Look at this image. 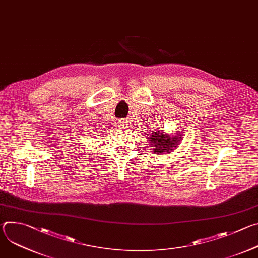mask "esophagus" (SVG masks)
Returning <instances> with one entry per match:
<instances>
[{"label": "esophagus", "mask_w": 258, "mask_h": 258, "mask_svg": "<svg viewBox=\"0 0 258 258\" xmlns=\"http://www.w3.org/2000/svg\"><path fill=\"white\" fill-rule=\"evenodd\" d=\"M118 124H119V126H120V127L124 128V127L127 125V121H126V120H124V119H120V120L118 121Z\"/></svg>", "instance_id": "1"}]
</instances>
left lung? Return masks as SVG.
Masks as SVG:
<instances>
[{
  "label": "left lung",
  "mask_w": 258,
  "mask_h": 258,
  "mask_svg": "<svg viewBox=\"0 0 258 258\" xmlns=\"http://www.w3.org/2000/svg\"><path fill=\"white\" fill-rule=\"evenodd\" d=\"M149 141H151V146L154 147V153H163V152H168L172 151V148H175L177 142L179 141L178 138L173 137H165L163 133L159 132H154V134L149 137Z\"/></svg>",
  "instance_id": "obj_1"
}]
</instances>
